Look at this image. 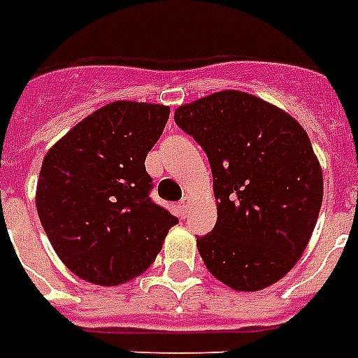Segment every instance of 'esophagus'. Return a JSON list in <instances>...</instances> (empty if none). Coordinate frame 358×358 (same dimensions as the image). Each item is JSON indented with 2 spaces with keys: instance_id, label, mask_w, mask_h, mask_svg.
<instances>
[{
  "instance_id": "esophagus-1",
  "label": "esophagus",
  "mask_w": 358,
  "mask_h": 358,
  "mask_svg": "<svg viewBox=\"0 0 358 358\" xmlns=\"http://www.w3.org/2000/svg\"><path fill=\"white\" fill-rule=\"evenodd\" d=\"M190 203H192V201H190L189 196H185V198L179 201V206H177V208H179V213H181V217H187V213L190 211Z\"/></svg>"
}]
</instances>
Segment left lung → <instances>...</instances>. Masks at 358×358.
<instances>
[{
	"label": "left lung",
	"instance_id": "8db88e82",
	"mask_svg": "<svg viewBox=\"0 0 358 358\" xmlns=\"http://www.w3.org/2000/svg\"><path fill=\"white\" fill-rule=\"evenodd\" d=\"M208 155L217 224L198 236L203 264L234 291H260L302 257L322 201L308 134L264 99L222 90L176 111Z\"/></svg>",
	"mask_w": 358,
	"mask_h": 358
}]
</instances>
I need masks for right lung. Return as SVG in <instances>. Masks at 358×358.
I'll return each mask as SVG.
<instances>
[{
	"instance_id": "1",
	"label": "right lung",
	"mask_w": 358,
	"mask_h": 358,
	"mask_svg": "<svg viewBox=\"0 0 358 358\" xmlns=\"http://www.w3.org/2000/svg\"><path fill=\"white\" fill-rule=\"evenodd\" d=\"M169 107L113 101L67 131L48 150L37 181L39 220L56 255L88 283L138 278L179 222L150 200L145 158Z\"/></svg>"
}]
</instances>
